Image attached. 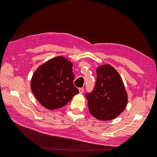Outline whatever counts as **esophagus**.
<instances>
[{"instance_id":"esophagus-1","label":"esophagus","mask_w":157,"mask_h":157,"mask_svg":"<svg viewBox=\"0 0 157 157\" xmlns=\"http://www.w3.org/2000/svg\"><path fill=\"white\" fill-rule=\"evenodd\" d=\"M84 91V89L83 87H81V88H79V93H80V94H82V93H83Z\"/></svg>"}]
</instances>
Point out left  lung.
Segmentation results:
<instances>
[{
	"label": "left lung",
	"mask_w": 157,
	"mask_h": 157,
	"mask_svg": "<svg viewBox=\"0 0 157 157\" xmlns=\"http://www.w3.org/2000/svg\"><path fill=\"white\" fill-rule=\"evenodd\" d=\"M96 73L93 90L86 93L89 110L100 120H111L127 105V93L120 75L112 66H101L97 68Z\"/></svg>",
	"instance_id": "left-lung-1"
}]
</instances>
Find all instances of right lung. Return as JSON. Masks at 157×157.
Masks as SVG:
<instances>
[{
	"label": "right lung",
	"instance_id": "1",
	"mask_svg": "<svg viewBox=\"0 0 157 157\" xmlns=\"http://www.w3.org/2000/svg\"><path fill=\"white\" fill-rule=\"evenodd\" d=\"M73 64L63 56L51 59L33 74L31 87L38 101L52 110L66 105L78 93L73 84L75 78Z\"/></svg>",
	"mask_w": 157,
	"mask_h": 157
}]
</instances>
